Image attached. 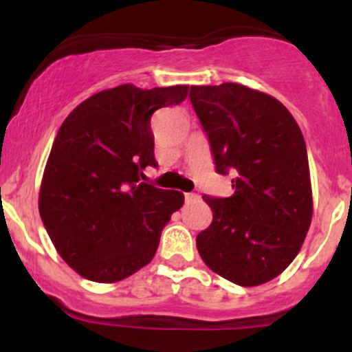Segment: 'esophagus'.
<instances>
[{
  "label": "esophagus",
  "instance_id": "esophagus-1",
  "mask_svg": "<svg viewBox=\"0 0 352 352\" xmlns=\"http://www.w3.org/2000/svg\"><path fill=\"white\" fill-rule=\"evenodd\" d=\"M184 197H186V202H192V201H196V199H199L197 194H192V192H187Z\"/></svg>",
  "mask_w": 352,
  "mask_h": 352
}]
</instances>
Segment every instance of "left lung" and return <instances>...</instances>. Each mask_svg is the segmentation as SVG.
Returning a JSON list of instances; mask_svg holds the SVG:
<instances>
[{"mask_svg": "<svg viewBox=\"0 0 352 352\" xmlns=\"http://www.w3.org/2000/svg\"><path fill=\"white\" fill-rule=\"evenodd\" d=\"M216 172L230 197L204 196L212 221L197 235L211 271L239 286L271 281L294 261L314 214L307 144L279 100L239 83L190 87Z\"/></svg>", "mask_w": 352, "mask_h": 352, "instance_id": "obj_1", "label": "left lung"}]
</instances>
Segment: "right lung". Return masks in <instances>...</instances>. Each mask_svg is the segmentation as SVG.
<instances>
[{
    "mask_svg": "<svg viewBox=\"0 0 352 352\" xmlns=\"http://www.w3.org/2000/svg\"><path fill=\"white\" fill-rule=\"evenodd\" d=\"M187 94V85H119L81 102L59 127L38 212L63 261L88 281H122L150 264L163 226L182 208V192L141 180L156 166L151 116Z\"/></svg>",
    "mask_w": 352,
    "mask_h": 352,
    "instance_id": "obj_1",
    "label": "right lung"
}]
</instances>
